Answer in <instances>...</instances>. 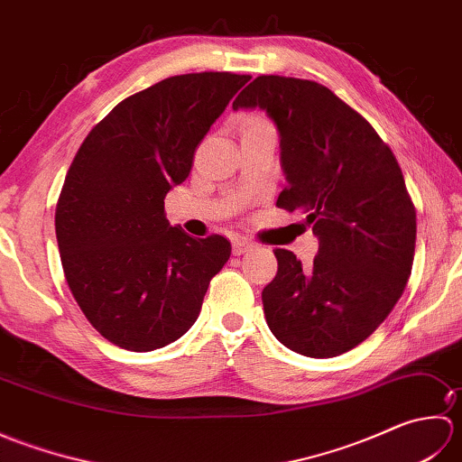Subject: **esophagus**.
<instances>
[{
	"label": "esophagus",
	"mask_w": 462,
	"mask_h": 462,
	"mask_svg": "<svg viewBox=\"0 0 462 462\" xmlns=\"http://www.w3.org/2000/svg\"><path fill=\"white\" fill-rule=\"evenodd\" d=\"M254 246H256V244H254L252 240H248V238H236V240H232V252L236 254V256H242V254H246V252H250Z\"/></svg>",
	"instance_id": "1"
}]
</instances>
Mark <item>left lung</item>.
<instances>
[{
  "label": "left lung",
  "instance_id": "8db88e82",
  "mask_svg": "<svg viewBox=\"0 0 462 462\" xmlns=\"http://www.w3.org/2000/svg\"><path fill=\"white\" fill-rule=\"evenodd\" d=\"M232 106H260L276 123L288 180L276 206L306 214L319 238L306 268L273 250L278 273L262 291L268 328L301 356H341L381 326L413 268L417 212L401 166L375 129L316 81L260 75Z\"/></svg>",
  "mask_w": 462,
  "mask_h": 462
}]
</instances>
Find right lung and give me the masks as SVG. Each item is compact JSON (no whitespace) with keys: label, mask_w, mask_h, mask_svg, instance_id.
I'll list each match as a JSON object with an SVG mask.
<instances>
[{"label":"right lung","mask_w":462,"mask_h":462,"mask_svg":"<svg viewBox=\"0 0 462 462\" xmlns=\"http://www.w3.org/2000/svg\"><path fill=\"white\" fill-rule=\"evenodd\" d=\"M250 75H174L126 97L97 123L69 166L55 208L67 286L115 346L152 351L192 328L210 280L230 258L220 234L171 226L164 196Z\"/></svg>","instance_id":"add662e5"}]
</instances>
